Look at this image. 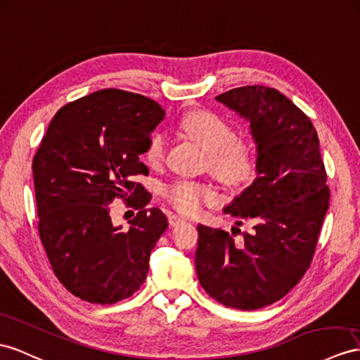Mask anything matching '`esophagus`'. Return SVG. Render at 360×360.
I'll use <instances>...</instances> for the list:
<instances>
[{
  "label": "esophagus",
  "instance_id": "esophagus-1",
  "mask_svg": "<svg viewBox=\"0 0 360 360\" xmlns=\"http://www.w3.org/2000/svg\"><path fill=\"white\" fill-rule=\"evenodd\" d=\"M167 219H169V224L172 225V226H176V225H179L181 222H184V219L182 216H179V214H173V213H170L169 216H167Z\"/></svg>",
  "mask_w": 360,
  "mask_h": 360
}]
</instances>
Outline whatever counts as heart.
<instances>
[{"instance_id":"obj_1","label":"heart","mask_w":360,"mask_h":360,"mask_svg":"<svg viewBox=\"0 0 360 360\" xmlns=\"http://www.w3.org/2000/svg\"><path fill=\"white\" fill-rule=\"evenodd\" d=\"M181 131L207 150V165L217 179L228 186H245L257 173V152L246 136L234 135V127L210 109H195L182 117ZM169 138L162 132L150 136L144 150L146 162L158 167L165 158ZM162 198L184 214H198L204 207L214 205L217 193L205 182L193 179L173 181L162 188Z\"/></svg>"}]
</instances>
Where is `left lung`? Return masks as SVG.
<instances>
[{"mask_svg":"<svg viewBox=\"0 0 360 360\" xmlns=\"http://www.w3.org/2000/svg\"><path fill=\"white\" fill-rule=\"evenodd\" d=\"M216 98L251 122L259 176L225 213L238 226L251 220L254 231L236 242V233L199 225L196 272L211 298L255 310L281 300L309 271L330 205L327 172L315 126L278 89L250 85Z\"/></svg>","mask_w":360,"mask_h":360,"instance_id":"left-lung-1","label":"left lung"}]
</instances>
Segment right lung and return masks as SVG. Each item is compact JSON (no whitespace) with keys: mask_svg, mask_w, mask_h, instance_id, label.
Returning a JSON list of instances; mask_svg holds the SVG:
<instances>
[{"mask_svg":"<svg viewBox=\"0 0 360 360\" xmlns=\"http://www.w3.org/2000/svg\"><path fill=\"white\" fill-rule=\"evenodd\" d=\"M164 115L135 92H92L58 110L33 156L41 242L54 275L80 300L114 304L146 280L167 217L146 210L149 191L132 179L149 173L140 155ZM115 198L139 210L129 230L110 220Z\"/></svg>","mask_w":360,"mask_h":360,"instance_id":"obj_1","label":"right lung"}]
</instances>
